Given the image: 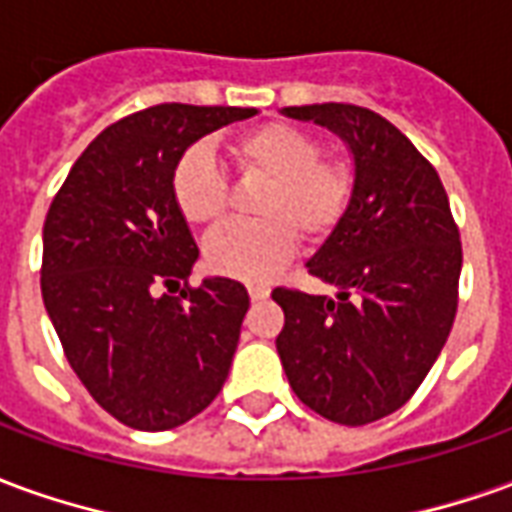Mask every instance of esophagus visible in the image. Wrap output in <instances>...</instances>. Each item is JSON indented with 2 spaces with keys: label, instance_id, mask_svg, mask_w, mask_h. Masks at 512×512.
<instances>
[{
  "label": "esophagus",
  "instance_id": "obj_1",
  "mask_svg": "<svg viewBox=\"0 0 512 512\" xmlns=\"http://www.w3.org/2000/svg\"><path fill=\"white\" fill-rule=\"evenodd\" d=\"M246 290H249V296L255 301L268 299V293H271V288H268L266 282H252V285H246Z\"/></svg>",
  "mask_w": 512,
  "mask_h": 512
}]
</instances>
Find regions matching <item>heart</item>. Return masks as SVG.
<instances>
[{"label":"heart","instance_id":"1","mask_svg":"<svg viewBox=\"0 0 512 512\" xmlns=\"http://www.w3.org/2000/svg\"><path fill=\"white\" fill-rule=\"evenodd\" d=\"M238 175L266 180L255 200L257 222L227 224L205 241V263L224 277L268 279L288 263L299 235L329 241L351 213L359 172L348 156L326 153L312 131L271 120L227 142ZM172 197L194 227H216L230 211V183L205 145L183 150L172 169Z\"/></svg>","mask_w":512,"mask_h":512}]
</instances>
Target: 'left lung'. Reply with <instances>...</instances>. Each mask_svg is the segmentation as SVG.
Wrapping results in <instances>:
<instances>
[{
  "label": "left lung",
  "mask_w": 512,
  "mask_h": 512,
  "mask_svg": "<svg viewBox=\"0 0 512 512\" xmlns=\"http://www.w3.org/2000/svg\"><path fill=\"white\" fill-rule=\"evenodd\" d=\"M285 115L343 136L359 191L307 263L337 299L288 285L271 293L285 312L277 351L304 406L356 428L406 406L439 359L458 312L461 233L439 172L386 117L354 104Z\"/></svg>",
  "instance_id": "left-lung-1"
}]
</instances>
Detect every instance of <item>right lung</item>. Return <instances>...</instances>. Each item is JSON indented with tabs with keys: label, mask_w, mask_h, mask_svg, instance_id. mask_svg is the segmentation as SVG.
Returning a JSON list of instances; mask_svg holds the SVG:
<instances>
[{
	"label": "right lung",
	"mask_w": 512,
	"mask_h": 512,
	"mask_svg": "<svg viewBox=\"0 0 512 512\" xmlns=\"http://www.w3.org/2000/svg\"><path fill=\"white\" fill-rule=\"evenodd\" d=\"M252 115L191 104L134 112L95 136L51 200L43 304L73 373L128 428H178L227 381L249 293L222 277L189 285L200 252L172 169L191 142Z\"/></svg>",
	"instance_id": "obj_1"
}]
</instances>
